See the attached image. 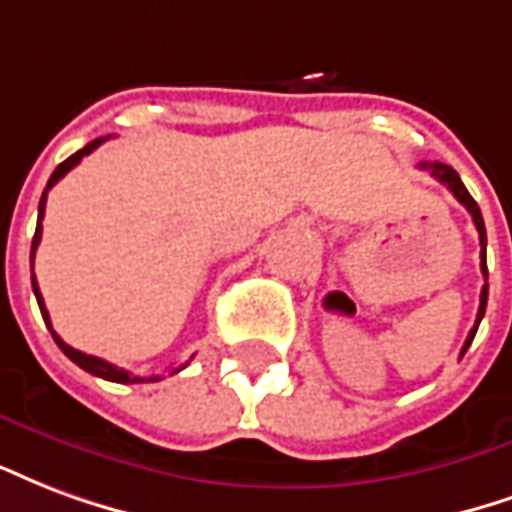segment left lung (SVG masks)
Listing matches in <instances>:
<instances>
[{"instance_id":"1","label":"left lung","mask_w":512,"mask_h":512,"mask_svg":"<svg viewBox=\"0 0 512 512\" xmlns=\"http://www.w3.org/2000/svg\"><path fill=\"white\" fill-rule=\"evenodd\" d=\"M420 169L423 171H431V177H436L442 185H447L450 188V193H453L455 199L464 204L466 210H469V215H472V220H475L477 226V234H480V270H483V278L488 281V267H486V223H483V215H480V207H477V201L469 196V190L464 188V182H461V177L455 174L450 166H445V163H439V160H434V163H428V160H423L420 163ZM486 302H488V283H483V292H480V308H477V322L475 327H472V333L466 335V343L464 349H461V357H464V352L469 349V343H472V338H475L477 327H480V319H483V313H486Z\"/></svg>"}]
</instances>
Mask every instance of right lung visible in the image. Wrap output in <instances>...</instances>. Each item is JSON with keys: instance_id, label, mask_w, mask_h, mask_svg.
Returning <instances> with one entry per match:
<instances>
[{"instance_id": "right-lung-1", "label": "right lung", "mask_w": 512, "mask_h": 512, "mask_svg": "<svg viewBox=\"0 0 512 512\" xmlns=\"http://www.w3.org/2000/svg\"><path fill=\"white\" fill-rule=\"evenodd\" d=\"M108 136L103 138H95V141H89L87 147L84 149H78L76 155H70V158L65 160V163H59L57 171L51 174V179H48V185L46 190H43V196H40V207H37V229H35V237H32V267H35V251H37V245H40V234H43V226H40V220H43V215H46V199H48V190L54 188L57 185L59 179L65 177L67 171L73 169L76 166L78 160L84 158V155H89L92 149H98L103 141H106ZM32 289H35V297H37V305H40V313H43V319H46L48 324V330H51V335H54V341H57V346L62 349V352L73 360V363L78 365V368H84V371H89L92 376H100V379H108V382H119V384H130V382H158L160 376H149V379H141V376H130L125 368H117V365H111L106 363V360H100V357H92V354H84V352H78V349H73V346H67L62 338H59L57 333H54V327H51V319H48V311H46V302H43V294H40V289H37V281H35V272H32ZM185 365H179V368H171V374H177V371H182Z\"/></svg>"}]
</instances>
